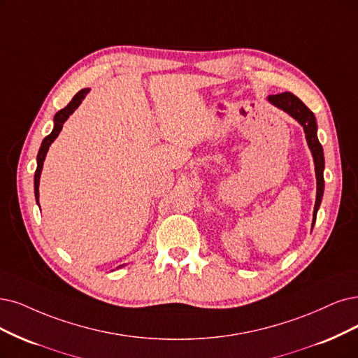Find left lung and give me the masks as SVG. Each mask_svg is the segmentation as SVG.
Listing matches in <instances>:
<instances>
[{"label":"left lung","mask_w":358,"mask_h":358,"mask_svg":"<svg viewBox=\"0 0 358 358\" xmlns=\"http://www.w3.org/2000/svg\"><path fill=\"white\" fill-rule=\"evenodd\" d=\"M268 101L274 104L275 108H279L289 113L294 119L302 125L303 132H306V138L308 143V148L311 150L314 165H315V178H317V194H315V205H314V213H313V227L317 217V210L320 208L322 199H323V192H324V178H323V171H324V156H323V148L317 138V122L314 113L303 104L296 96L292 92H282V94H274L268 96Z\"/></svg>","instance_id":"1"}]
</instances>
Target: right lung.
<instances>
[{"instance_id": "1", "label": "right lung", "mask_w": 358, "mask_h": 358, "mask_svg": "<svg viewBox=\"0 0 358 358\" xmlns=\"http://www.w3.org/2000/svg\"><path fill=\"white\" fill-rule=\"evenodd\" d=\"M90 92V88H84L81 91H78L76 94L73 96V99L71 100V103L66 106L64 109L59 110L56 115H55V128H52L51 134H48L44 140H43V144L41 148H39V152H38V156H36V171H35V177H34V189H35V199H36V203H38V199H39V177H41V171H43V165H44V161H45V155L48 152V148L51 145V143L55 141L57 138V136L60 134V131L63 128V124L66 122V119H68L73 112L75 109L78 108L79 104H81V101L85 99V96Z\"/></svg>"}]
</instances>
